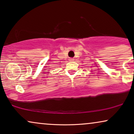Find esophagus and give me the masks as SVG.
Listing matches in <instances>:
<instances>
[{
	"instance_id": "1",
	"label": "esophagus",
	"mask_w": 134,
	"mask_h": 134,
	"mask_svg": "<svg viewBox=\"0 0 134 134\" xmlns=\"http://www.w3.org/2000/svg\"><path fill=\"white\" fill-rule=\"evenodd\" d=\"M69 61H74V59L72 58H69Z\"/></svg>"
}]
</instances>
